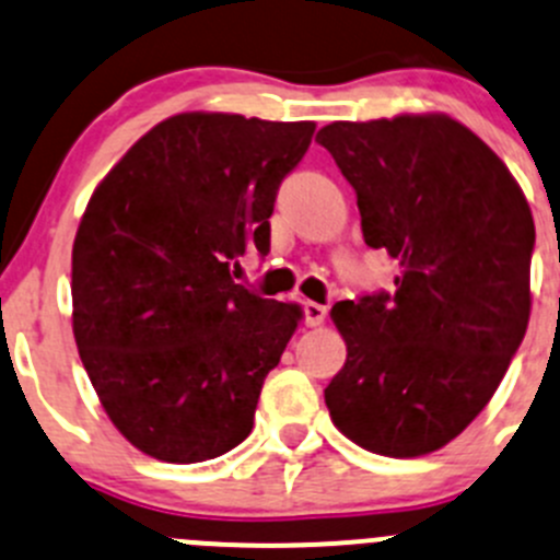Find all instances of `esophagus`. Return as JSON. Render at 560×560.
I'll return each instance as SVG.
<instances>
[{
    "instance_id": "esophagus-1",
    "label": "esophagus",
    "mask_w": 560,
    "mask_h": 560,
    "mask_svg": "<svg viewBox=\"0 0 560 560\" xmlns=\"http://www.w3.org/2000/svg\"><path fill=\"white\" fill-rule=\"evenodd\" d=\"M325 317H328V308H325L323 303H314V301L303 303V319H306L308 328H317V325H323Z\"/></svg>"
}]
</instances>
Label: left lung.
Wrapping results in <instances>:
<instances>
[{
  "instance_id": "obj_1",
  "label": "left lung",
  "mask_w": 560,
  "mask_h": 560,
  "mask_svg": "<svg viewBox=\"0 0 560 560\" xmlns=\"http://www.w3.org/2000/svg\"><path fill=\"white\" fill-rule=\"evenodd\" d=\"M317 142L355 188L366 246L401 268L394 295L330 308L347 345L330 421L366 452L424 457L485 410L528 328V199L448 114L330 122Z\"/></svg>"
}]
</instances>
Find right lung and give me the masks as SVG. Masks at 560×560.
Masks as SVG:
<instances>
[{"mask_svg":"<svg viewBox=\"0 0 560 560\" xmlns=\"http://www.w3.org/2000/svg\"><path fill=\"white\" fill-rule=\"evenodd\" d=\"M314 122L166 117L97 183L73 241V336L119 435L191 465L248 438L259 390L303 312L232 279L270 252L276 191Z\"/></svg>","mask_w":560,"mask_h":560,"instance_id":"right-lung-1","label":"right lung"}]
</instances>
